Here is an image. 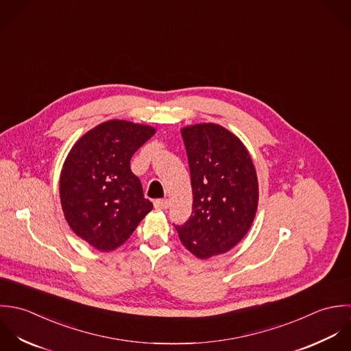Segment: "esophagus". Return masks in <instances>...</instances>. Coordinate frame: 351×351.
Here are the masks:
<instances>
[{"instance_id":"1","label":"esophagus","mask_w":351,"mask_h":351,"mask_svg":"<svg viewBox=\"0 0 351 351\" xmlns=\"http://www.w3.org/2000/svg\"><path fill=\"white\" fill-rule=\"evenodd\" d=\"M154 208L158 210H167L169 208V201L168 199H157V201H154Z\"/></svg>"}]
</instances>
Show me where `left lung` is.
<instances>
[{
    "label": "left lung",
    "mask_w": 351,
    "mask_h": 351,
    "mask_svg": "<svg viewBox=\"0 0 351 351\" xmlns=\"http://www.w3.org/2000/svg\"><path fill=\"white\" fill-rule=\"evenodd\" d=\"M193 187V213L175 225L183 245L201 259L233 248L248 232L258 208L252 160L236 136L218 125L182 130Z\"/></svg>",
    "instance_id": "8db88e82"
}]
</instances>
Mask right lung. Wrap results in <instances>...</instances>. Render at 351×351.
<instances>
[{
  "mask_svg": "<svg viewBox=\"0 0 351 351\" xmlns=\"http://www.w3.org/2000/svg\"><path fill=\"white\" fill-rule=\"evenodd\" d=\"M154 129L110 121L73 147L60 180L62 210L73 232L99 251L122 245L153 209L130 160Z\"/></svg>",
  "mask_w": 351,
  "mask_h": 351,
  "instance_id": "obj_1",
  "label": "right lung"
}]
</instances>
